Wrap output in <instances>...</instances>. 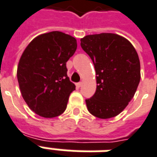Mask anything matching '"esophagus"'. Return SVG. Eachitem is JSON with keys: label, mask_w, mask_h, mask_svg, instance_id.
<instances>
[{"label": "esophagus", "mask_w": 157, "mask_h": 157, "mask_svg": "<svg viewBox=\"0 0 157 157\" xmlns=\"http://www.w3.org/2000/svg\"><path fill=\"white\" fill-rule=\"evenodd\" d=\"M75 86H76V87H81V86H82V82H78V83H76V84H75Z\"/></svg>", "instance_id": "esophagus-1"}]
</instances>
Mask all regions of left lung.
<instances>
[{
	"instance_id": "left-lung-1",
	"label": "left lung",
	"mask_w": 157,
	"mask_h": 157,
	"mask_svg": "<svg viewBox=\"0 0 157 157\" xmlns=\"http://www.w3.org/2000/svg\"><path fill=\"white\" fill-rule=\"evenodd\" d=\"M81 46L92 59L97 75L95 93L86 99L87 109L97 118L115 117L127 107L138 87V54L130 42L114 33L86 36Z\"/></svg>"
}]
</instances>
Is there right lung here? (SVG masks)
Segmentation results:
<instances>
[{"mask_svg": "<svg viewBox=\"0 0 157 157\" xmlns=\"http://www.w3.org/2000/svg\"><path fill=\"white\" fill-rule=\"evenodd\" d=\"M76 48L75 38L53 31L38 36L22 53L17 73L19 87L26 103L39 116L55 118L65 112L75 89L66 62Z\"/></svg>", "mask_w": 157, "mask_h": 157, "instance_id": "obj_1", "label": "right lung"}]
</instances>
